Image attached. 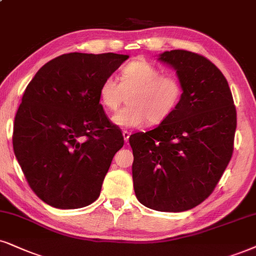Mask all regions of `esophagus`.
Masks as SVG:
<instances>
[{"mask_svg": "<svg viewBox=\"0 0 256 256\" xmlns=\"http://www.w3.org/2000/svg\"><path fill=\"white\" fill-rule=\"evenodd\" d=\"M122 137H124L125 143H128V138H130V132H128V131H122Z\"/></svg>", "mask_w": 256, "mask_h": 256, "instance_id": "34e87169", "label": "esophagus"}]
</instances>
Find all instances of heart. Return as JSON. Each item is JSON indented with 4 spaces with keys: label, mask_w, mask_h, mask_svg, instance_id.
I'll list each match as a JSON object with an SVG mask.
<instances>
[{
    "label": "heart",
    "mask_w": 256,
    "mask_h": 256,
    "mask_svg": "<svg viewBox=\"0 0 256 256\" xmlns=\"http://www.w3.org/2000/svg\"><path fill=\"white\" fill-rule=\"evenodd\" d=\"M183 86L177 78L163 76V72L148 61H134L122 70L120 84L113 76L106 78L99 87L100 104L108 111L122 108L111 117L119 128H137L145 122L158 124L178 105Z\"/></svg>",
    "instance_id": "obj_1"
}]
</instances>
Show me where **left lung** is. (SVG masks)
<instances>
[{
	"label": "left lung",
	"instance_id": "1",
	"mask_svg": "<svg viewBox=\"0 0 256 256\" xmlns=\"http://www.w3.org/2000/svg\"><path fill=\"white\" fill-rule=\"evenodd\" d=\"M157 60L176 70L183 93L156 128L128 138L134 188L148 208L186 212L212 192L230 160L236 110L224 76L204 56L174 50Z\"/></svg>",
	"mask_w": 256,
	"mask_h": 256
}]
</instances>
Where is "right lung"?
Listing matches in <instances>:
<instances>
[{
    "label": "right lung",
    "instance_id": "1",
    "mask_svg": "<svg viewBox=\"0 0 256 256\" xmlns=\"http://www.w3.org/2000/svg\"><path fill=\"white\" fill-rule=\"evenodd\" d=\"M128 56L64 54L28 84L14 122L12 148L33 192L58 209L98 198L113 156L124 145L99 100V87Z\"/></svg>",
    "mask_w": 256,
    "mask_h": 256
}]
</instances>
